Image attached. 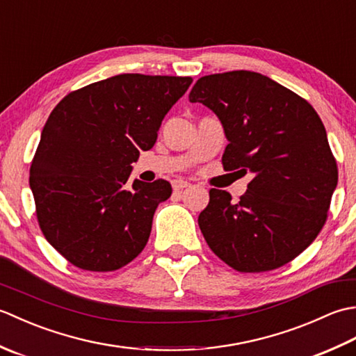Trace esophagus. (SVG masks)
Here are the masks:
<instances>
[{"instance_id":"1","label":"esophagus","mask_w":356,"mask_h":356,"mask_svg":"<svg viewBox=\"0 0 356 356\" xmlns=\"http://www.w3.org/2000/svg\"><path fill=\"white\" fill-rule=\"evenodd\" d=\"M188 186H190V182H186V180H182V179L172 180L174 191H180V190H184V188H188Z\"/></svg>"}]
</instances>
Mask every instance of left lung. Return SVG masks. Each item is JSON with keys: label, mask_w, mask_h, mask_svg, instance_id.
Returning <instances> with one entry per match:
<instances>
[{"label": "left lung", "mask_w": 356, "mask_h": 356, "mask_svg": "<svg viewBox=\"0 0 356 356\" xmlns=\"http://www.w3.org/2000/svg\"><path fill=\"white\" fill-rule=\"evenodd\" d=\"M200 102L222 122L225 170L251 171L240 202L209 191L199 216L213 252L240 272L277 269L318 236L338 184L326 128L312 105L264 74L234 70L195 82Z\"/></svg>", "instance_id": "obj_1"}]
</instances>
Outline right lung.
Segmentation results:
<instances>
[{
    "label": "right lung",
    "instance_id": "right-lung-1",
    "mask_svg": "<svg viewBox=\"0 0 356 356\" xmlns=\"http://www.w3.org/2000/svg\"><path fill=\"white\" fill-rule=\"evenodd\" d=\"M191 78L124 73L67 95L45 122L30 166L36 217L49 243L74 266L108 272L145 248L171 185L134 179L166 113Z\"/></svg>",
    "mask_w": 356,
    "mask_h": 356
}]
</instances>
